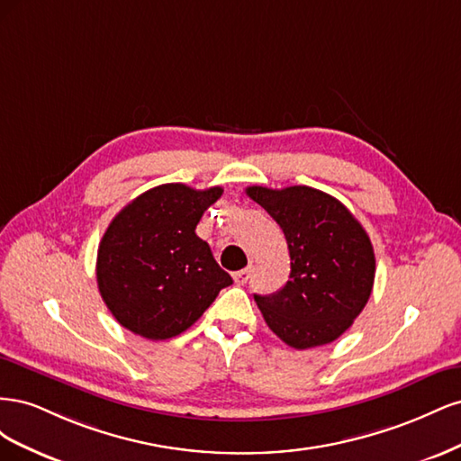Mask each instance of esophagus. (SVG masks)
I'll list each match as a JSON object with an SVG mask.
<instances>
[{
  "mask_svg": "<svg viewBox=\"0 0 461 461\" xmlns=\"http://www.w3.org/2000/svg\"><path fill=\"white\" fill-rule=\"evenodd\" d=\"M232 276H234V283L236 285H246L249 281V276H252V269L246 267L242 271H236Z\"/></svg>",
  "mask_w": 461,
  "mask_h": 461,
  "instance_id": "esophagus-1",
  "label": "esophagus"
}]
</instances>
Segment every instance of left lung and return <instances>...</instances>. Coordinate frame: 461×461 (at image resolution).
<instances>
[{
	"mask_svg": "<svg viewBox=\"0 0 461 461\" xmlns=\"http://www.w3.org/2000/svg\"><path fill=\"white\" fill-rule=\"evenodd\" d=\"M246 194L283 229L290 254L286 285L256 303L265 323L296 350L337 340L366 308L375 254L366 229L348 207L312 186Z\"/></svg>",
	"mask_w": 461,
	"mask_h": 461,
	"instance_id": "8db88e82",
	"label": "left lung"
}]
</instances>
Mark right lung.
Instances as JSON below:
<instances>
[{"label":"right lung","instance_id":"right-lung-1","mask_svg":"<svg viewBox=\"0 0 461 461\" xmlns=\"http://www.w3.org/2000/svg\"><path fill=\"white\" fill-rule=\"evenodd\" d=\"M221 186L171 183L140 194L109 222L97 248V288L119 323L148 340H167L202 317L232 285L196 234Z\"/></svg>","mask_w":461,"mask_h":461}]
</instances>
